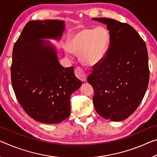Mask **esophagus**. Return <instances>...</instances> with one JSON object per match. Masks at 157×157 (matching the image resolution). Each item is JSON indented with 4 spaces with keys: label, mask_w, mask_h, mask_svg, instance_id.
Here are the masks:
<instances>
[{
    "label": "esophagus",
    "mask_w": 157,
    "mask_h": 157,
    "mask_svg": "<svg viewBox=\"0 0 157 157\" xmlns=\"http://www.w3.org/2000/svg\"><path fill=\"white\" fill-rule=\"evenodd\" d=\"M74 74H75V76L77 77V78L80 79L81 81H84L86 80V73L81 67H77L75 69V70H74Z\"/></svg>",
    "instance_id": "obj_1"
}]
</instances>
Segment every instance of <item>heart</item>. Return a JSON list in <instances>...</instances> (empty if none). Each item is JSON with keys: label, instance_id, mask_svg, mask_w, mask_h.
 Returning a JSON list of instances; mask_svg holds the SVG:
<instances>
[{"label": "heart", "instance_id": "1", "mask_svg": "<svg viewBox=\"0 0 157 157\" xmlns=\"http://www.w3.org/2000/svg\"><path fill=\"white\" fill-rule=\"evenodd\" d=\"M110 35L102 26L95 29H83L71 36L68 42L67 55L71 52L80 54L84 64L95 65L102 62L109 50Z\"/></svg>", "mask_w": 157, "mask_h": 157}]
</instances>
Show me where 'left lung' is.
<instances>
[{"label":"left lung","instance_id":"left-lung-1","mask_svg":"<svg viewBox=\"0 0 157 157\" xmlns=\"http://www.w3.org/2000/svg\"><path fill=\"white\" fill-rule=\"evenodd\" d=\"M93 20L107 25L110 45L102 62L88 77L93 88V105L101 117L112 121L127 119L143 100L149 78L146 44L128 24L113 19Z\"/></svg>","mask_w":157,"mask_h":157}]
</instances>
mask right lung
I'll list each match as a JSON object with an SVG mask.
<instances>
[{
    "mask_svg": "<svg viewBox=\"0 0 157 157\" xmlns=\"http://www.w3.org/2000/svg\"><path fill=\"white\" fill-rule=\"evenodd\" d=\"M59 20L26 23L13 47L11 81L18 102L30 117L45 124H58L70 115V96L82 82L74 67L64 68L56 51L40 38H60Z\"/></svg>",
    "mask_w": 157,
    "mask_h": 157,
    "instance_id": "right-lung-1",
    "label": "right lung"
}]
</instances>
